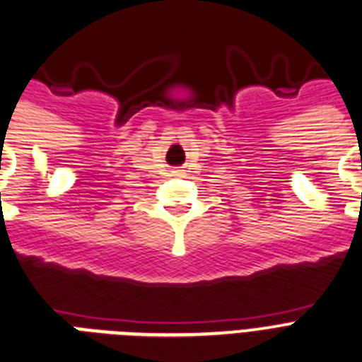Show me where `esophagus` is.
<instances>
[{
	"label": "esophagus",
	"instance_id": "34e87169",
	"mask_svg": "<svg viewBox=\"0 0 362 362\" xmlns=\"http://www.w3.org/2000/svg\"><path fill=\"white\" fill-rule=\"evenodd\" d=\"M173 175H175V176H180V175H182V169H175V171H173Z\"/></svg>",
	"mask_w": 362,
	"mask_h": 362
}]
</instances>
